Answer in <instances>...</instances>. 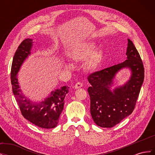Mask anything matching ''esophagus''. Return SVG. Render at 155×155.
Returning a JSON list of instances; mask_svg holds the SVG:
<instances>
[{
  "label": "esophagus",
  "instance_id": "esophagus-1",
  "mask_svg": "<svg viewBox=\"0 0 155 155\" xmlns=\"http://www.w3.org/2000/svg\"><path fill=\"white\" fill-rule=\"evenodd\" d=\"M83 87V84L81 82H78L74 85V88H79Z\"/></svg>",
  "mask_w": 155,
  "mask_h": 155
}]
</instances>
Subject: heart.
I'll list each match as a JSON object with an SVG mask.
<instances>
[{"label":"heart","mask_w":155,"mask_h":155,"mask_svg":"<svg viewBox=\"0 0 155 155\" xmlns=\"http://www.w3.org/2000/svg\"><path fill=\"white\" fill-rule=\"evenodd\" d=\"M96 48V43L94 41H88L74 48L70 53V58L74 61L79 62L87 60L86 65L89 69L97 67L101 58V54L98 51H93Z\"/></svg>","instance_id":"heart-1"}]
</instances>
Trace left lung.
<instances>
[{"mask_svg": "<svg viewBox=\"0 0 155 155\" xmlns=\"http://www.w3.org/2000/svg\"><path fill=\"white\" fill-rule=\"evenodd\" d=\"M127 60L114 66L96 72L88 77L91 87V114L94 123L105 128H111L132 113L144 79V68L138 51L128 39ZM123 68L131 74L123 86L110 88L115 74Z\"/></svg>", "mask_w": 155, "mask_h": 155, "instance_id": "8db88e82", "label": "left lung"}]
</instances>
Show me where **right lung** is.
Instances as JSON below:
<instances>
[{"label":"right lung","mask_w":155,"mask_h":155,"mask_svg":"<svg viewBox=\"0 0 155 155\" xmlns=\"http://www.w3.org/2000/svg\"><path fill=\"white\" fill-rule=\"evenodd\" d=\"M33 39L23 41L13 56L11 69V82L13 95L19 106L21 114L31 123L43 129H51L57 126L59 116L64 104V97L68 92V87L51 91L50 95L39 103H34L27 98L21 91L17 75L26 59L31 54Z\"/></svg>","instance_id":"1"}]
</instances>
